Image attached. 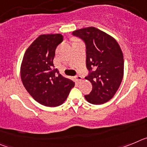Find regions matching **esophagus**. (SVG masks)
<instances>
[{"label": "esophagus", "mask_w": 147, "mask_h": 147, "mask_svg": "<svg viewBox=\"0 0 147 147\" xmlns=\"http://www.w3.org/2000/svg\"><path fill=\"white\" fill-rule=\"evenodd\" d=\"M75 78H76L77 81H81V80H82V76H80V75H76V76H75Z\"/></svg>", "instance_id": "obj_1"}]
</instances>
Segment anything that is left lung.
Masks as SVG:
<instances>
[{"instance_id": "8db88e82", "label": "left lung", "mask_w": 147, "mask_h": 147, "mask_svg": "<svg viewBox=\"0 0 147 147\" xmlns=\"http://www.w3.org/2000/svg\"><path fill=\"white\" fill-rule=\"evenodd\" d=\"M82 40L86 47V79L93 89L85 98L93 105H102L113 97L124 75V57L117 41L95 27L72 32Z\"/></svg>"}]
</instances>
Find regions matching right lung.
I'll use <instances>...</instances> for the list:
<instances>
[{"mask_svg":"<svg viewBox=\"0 0 147 147\" xmlns=\"http://www.w3.org/2000/svg\"><path fill=\"white\" fill-rule=\"evenodd\" d=\"M62 40L60 34L40 35L27 49L22 61L23 85L35 101L46 107L62 105L75 85L54 68L55 50Z\"/></svg>","mask_w":147,"mask_h":147,"instance_id":"add662e5","label":"right lung"}]
</instances>
